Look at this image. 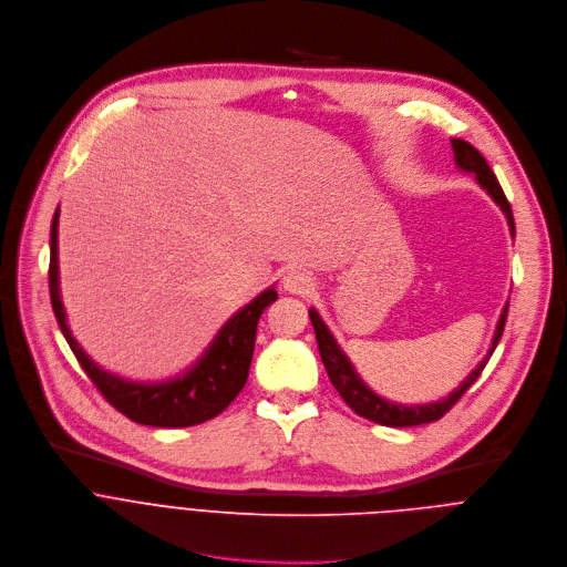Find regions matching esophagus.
Segmentation results:
<instances>
[{
  "instance_id": "34e87169",
  "label": "esophagus",
  "mask_w": 567,
  "mask_h": 567,
  "mask_svg": "<svg viewBox=\"0 0 567 567\" xmlns=\"http://www.w3.org/2000/svg\"><path fill=\"white\" fill-rule=\"evenodd\" d=\"M281 286L290 295H308V292H312L315 284H312L308 272H303V270H288L284 275V279H281Z\"/></svg>"
}]
</instances>
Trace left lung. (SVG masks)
<instances>
[{
  "label": "left lung",
  "mask_w": 567,
  "mask_h": 567,
  "mask_svg": "<svg viewBox=\"0 0 567 567\" xmlns=\"http://www.w3.org/2000/svg\"><path fill=\"white\" fill-rule=\"evenodd\" d=\"M451 147H454V158H456V167L461 172L474 174L476 183L492 196V200L503 209L507 225H509V233L512 237L516 235V225H514V216H512V205L503 194V187L498 185L492 167L487 165V161L483 158V154L472 147L470 143L456 138L451 141ZM507 308L509 303H505L496 330H494V339H492V347L487 351V355L478 362V367L458 384V389L451 391L446 398L437 400V402H426V404H398L391 402L386 398H380L371 386H367V382L360 378V373L355 371L353 362L349 360V355L342 351V347L337 344V339L332 337V332L328 330V326L323 323V319L319 317V312L315 308L308 310L312 328H315V337H317V347H319V355L321 362L326 367V373L332 382V386L337 389V393L344 398V402L362 417L375 422V424H384V426H415V424H426V422H435L440 420L451 406H454L465 391L478 380V375L483 373V369L487 367L494 349L498 347V339L503 334L505 328V319H507Z\"/></svg>",
  "instance_id": "left-lung-1"
}]
</instances>
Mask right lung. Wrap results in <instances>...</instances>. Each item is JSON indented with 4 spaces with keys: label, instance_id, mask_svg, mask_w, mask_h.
<instances>
[{
    "label": "right lung",
    "instance_id": "right-lung-1",
    "mask_svg": "<svg viewBox=\"0 0 567 567\" xmlns=\"http://www.w3.org/2000/svg\"><path fill=\"white\" fill-rule=\"evenodd\" d=\"M58 223L60 207L51 220V266H49V290L55 319L78 358L84 373L97 386V391L130 420L147 426H194L216 417L225 406L241 393L248 380L257 323L264 310L279 297L275 286L259 292L250 303L239 308L214 334L212 344L203 355L176 378L163 382H134L109 373L97 367L84 349L78 344L69 323L66 310L60 295V266H58Z\"/></svg>",
    "mask_w": 567,
    "mask_h": 567
}]
</instances>
